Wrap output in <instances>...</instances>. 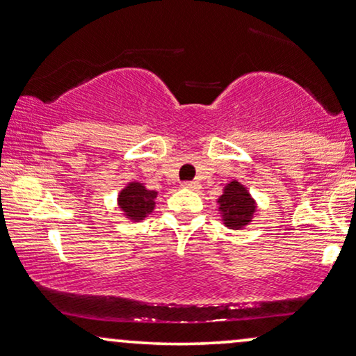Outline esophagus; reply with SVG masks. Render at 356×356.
<instances>
[{"mask_svg": "<svg viewBox=\"0 0 356 356\" xmlns=\"http://www.w3.org/2000/svg\"><path fill=\"white\" fill-rule=\"evenodd\" d=\"M182 187L184 188H191V191H198V188H200V184L195 182V181H191V182H184Z\"/></svg>", "mask_w": 356, "mask_h": 356, "instance_id": "obj_1", "label": "esophagus"}]
</instances>
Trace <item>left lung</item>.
Wrapping results in <instances>:
<instances>
[{
	"label": "left lung",
	"instance_id": "8db88e82",
	"mask_svg": "<svg viewBox=\"0 0 356 356\" xmlns=\"http://www.w3.org/2000/svg\"><path fill=\"white\" fill-rule=\"evenodd\" d=\"M222 221L231 229H241L252 221L255 213V202L243 184L229 182L222 195L218 198Z\"/></svg>",
	"mask_w": 356,
	"mask_h": 356
}]
</instances>
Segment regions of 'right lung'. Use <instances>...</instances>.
I'll return each instance as SVG.
<instances>
[{
  "label": "right lung",
  "mask_w": 356,
  "mask_h": 356,
  "mask_svg": "<svg viewBox=\"0 0 356 356\" xmlns=\"http://www.w3.org/2000/svg\"><path fill=\"white\" fill-rule=\"evenodd\" d=\"M156 195L158 192L148 191L143 184L130 182L118 195V207L130 220L140 221L153 211Z\"/></svg>",
  "instance_id": "add662e5"
}]
</instances>
